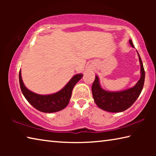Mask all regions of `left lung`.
Here are the masks:
<instances>
[{
    "label": "left lung",
    "instance_id": "left-lung-1",
    "mask_svg": "<svg viewBox=\"0 0 156 156\" xmlns=\"http://www.w3.org/2000/svg\"><path fill=\"white\" fill-rule=\"evenodd\" d=\"M129 43L134 47L131 40L129 41ZM138 56L141 67V78L133 87L119 92L107 91L100 87L98 78L96 76L91 91L94 101L100 109L109 112H121L127 109L135 102L143 89L145 78L141 58L139 54Z\"/></svg>",
    "mask_w": 156,
    "mask_h": 156
}]
</instances>
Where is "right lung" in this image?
<instances>
[{"label": "right lung", "mask_w": 156, "mask_h": 156, "mask_svg": "<svg viewBox=\"0 0 156 156\" xmlns=\"http://www.w3.org/2000/svg\"><path fill=\"white\" fill-rule=\"evenodd\" d=\"M83 74L75 75L62 90L56 94L43 96L34 94L25 87L19 72V82L21 91L27 101L36 109L44 113L59 112L67 106L75 84L83 77Z\"/></svg>", "instance_id": "1"}]
</instances>
